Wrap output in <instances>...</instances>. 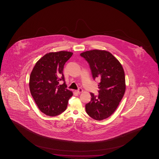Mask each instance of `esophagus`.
<instances>
[{
	"mask_svg": "<svg viewBox=\"0 0 159 159\" xmlns=\"http://www.w3.org/2000/svg\"><path fill=\"white\" fill-rule=\"evenodd\" d=\"M83 90L81 88H79L77 91H76V92H77V93L79 94L80 93H81V92H83Z\"/></svg>",
	"mask_w": 159,
	"mask_h": 159,
	"instance_id": "1",
	"label": "esophagus"
}]
</instances>
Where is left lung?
<instances>
[{
	"instance_id": "8db88e82",
	"label": "left lung",
	"mask_w": 159,
	"mask_h": 159,
	"mask_svg": "<svg viewBox=\"0 0 159 159\" xmlns=\"http://www.w3.org/2000/svg\"><path fill=\"white\" fill-rule=\"evenodd\" d=\"M89 63L94 80L100 79L98 95L91 93V99L85 105L87 114L102 120L115 112L125 91L124 70L115 57L105 50H92L81 53Z\"/></svg>"
}]
</instances>
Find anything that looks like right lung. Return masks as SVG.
Returning <instances> with one entry per match:
<instances>
[{
	"label": "right lung",
	"mask_w": 159,
	"mask_h": 159,
	"mask_svg": "<svg viewBox=\"0 0 159 159\" xmlns=\"http://www.w3.org/2000/svg\"><path fill=\"white\" fill-rule=\"evenodd\" d=\"M73 53L61 51L49 52L37 61L29 80V87L37 107L42 112L56 116L65 111L73 92L67 89L63 74L66 62ZM64 81L59 85V81Z\"/></svg>",
	"instance_id": "1"
}]
</instances>
